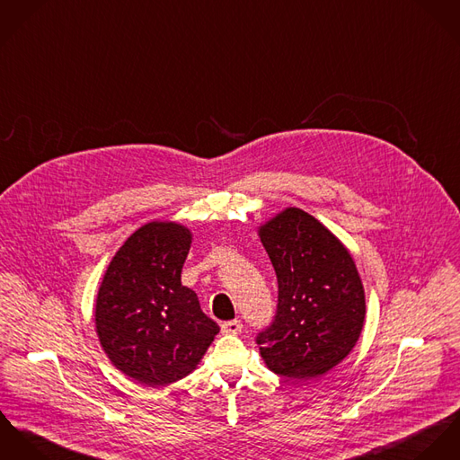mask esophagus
I'll return each mask as SVG.
<instances>
[{
  "label": "esophagus",
  "mask_w": 460,
  "mask_h": 460,
  "mask_svg": "<svg viewBox=\"0 0 460 460\" xmlns=\"http://www.w3.org/2000/svg\"><path fill=\"white\" fill-rule=\"evenodd\" d=\"M242 328H243V324L240 319L222 323V333H226V335H238L242 332Z\"/></svg>",
  "instance_id": "1"
}]
</instances>
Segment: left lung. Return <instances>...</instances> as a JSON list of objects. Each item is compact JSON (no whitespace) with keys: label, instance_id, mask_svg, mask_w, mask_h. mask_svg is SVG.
Returning a JSON list of instances; mask_svg holds the SVG:
<instances>
[{"label":"left lung","instance_id":"left-lung-1","mask_svg":"<svg viewBox=\"0 0 460 460\" xmlns=\"http://www.w3.org/2000/svg\"><path fill=\"white\" fill-rule=\"evenodd\" d=\"M279 282L270 326L257 333L261 357L275 374L312 379L355 348L365 293L348 249L312 215L288 208L259 229Z\"/></svg>","mask_w":460,"mask_h":460}]
</instances>
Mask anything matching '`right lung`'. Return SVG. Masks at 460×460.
Segmentation results:
<instances>
[{
	"mask_svg": "<svg viewBox=\"0 0 460 460\" xmlns=\"http://www.w3.org/2000/svg\"><path fill=\"white\" fill-rule=\"evenodd\" d=\"M187 227L150 222L112 257L95 306L103 351L128 377L165 386L189 376L218 333L198 295L181 286Z\"/></svg>",
	"mask_w": 460,
	"mask_h": 460,
	"instance_id": "add662e5",
	"label": "right lung"
}]
</instances>
